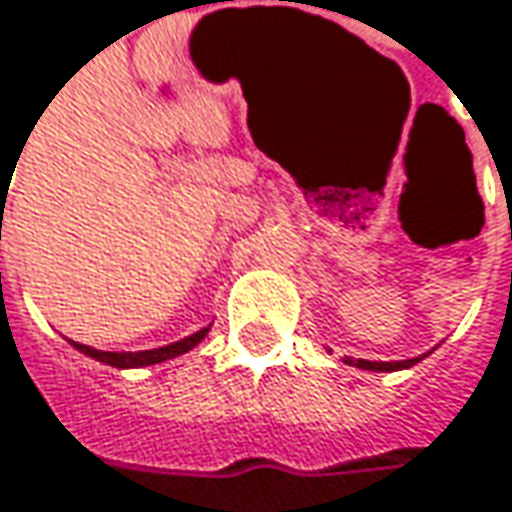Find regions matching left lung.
I'll list each match as a JSON object with an SVG mask.
<instances>
[{
	"instance_id": "8db88e82",
	"label": "left lung",
	"mask_w": 512,
	"mask_h": 512,
	"mask_svg": "<svg viewBox=\"0 0 512 512\" xmlns=\"http://www.w3.org/2000/svg\"><path fill=\"white\" fill-rule=\"evenodd\" d=\"M345 362L347 365H356V368H365V371H403V368L417 365L420 356L417 359H403V362H368V359H350V356H345Z\"/></svg>"
}]
</instances>
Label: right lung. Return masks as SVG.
Returning <instances> with one entry per match:
<instances>
[{"label":"right lung","mask_w":512,"mask_h":512,"mask_svg":"<svg viewBox=\"0 0 512 512\" xmlns=\"http://www.w3.org/2000/svg\"><path fill=\"white\" fill-rule=\"evenodd\" d=\"M205 336H208V327L196 330L194 336H188V339H182V342L156 347V350H138V353H109V350H95V347L77 345V342H72V345H75L80 353H86V356H92V359H98V362H104V365H112V368H144V365H159V362H167V359H173V356L188 353V350L199 345Z\"/></svg>","instance_id":"1"}]
</instances>
